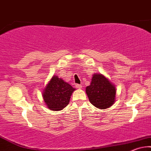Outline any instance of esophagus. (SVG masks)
Instances as JSON below:
<instances>
[{"label": "esophagus", "mask_w": 151, "mask_h": 151, "mask_svg": "<svg viewBox=\"0 0 151 151\" xmlns=\"http://www.w3.org/2000/svg\"><path fill=\"white\" fill-rule=\"evenodd\" d=\"M75 87L76 88H81V87H82V86H81V84H75Z\"/></svg>", "instance_id": "obj_1"}]
</instances>
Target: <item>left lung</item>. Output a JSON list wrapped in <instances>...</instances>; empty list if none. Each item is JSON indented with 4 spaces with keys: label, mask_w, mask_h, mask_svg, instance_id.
Returning a JSON list of instances; mask_svg holds the SVG:
<instances>
[{
    "label": "left lung",
    "mask_w": 151,
    "mask_h": 151,
    "mask_svg": "<svg viewBox=\"0 0 151 151\" xmlns=\"http://www.w3.org/2000/svg\"><path fill=\"white\" fill-rule=\"evenodd\" d=\"M86 92L90 102L97 108L104 109L115 102V87L102 74L93 76L91 85L86 87Z\"/></svg>",
    "instance_id": "obj_1"
}]
</instances>
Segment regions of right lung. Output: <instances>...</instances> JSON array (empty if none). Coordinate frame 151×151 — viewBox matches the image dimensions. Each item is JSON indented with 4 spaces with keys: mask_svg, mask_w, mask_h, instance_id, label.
I'll use <instances>...</instances> for the list:
<instances>
[{
    "mask_svg": "<svg viewBox=\"0 0 151 151\" xmlns=\"http://www.w3.org/2000/svg\"><path fill=\"white\" fill-rule=\"evenodd\" d=\"M74 90L69 83L53 76L44 91V101L48 108L52 111L62 110L68 105Z\"/></svg>",
    "mask_w": 151,
    "mask_h": 151,
    "instance_id": "right-lung-1",
    "label": "right lung"
}]
</instances>
